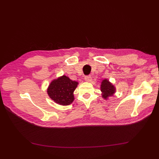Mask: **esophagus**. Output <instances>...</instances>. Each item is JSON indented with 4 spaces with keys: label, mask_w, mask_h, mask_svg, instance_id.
Listing matches in <instances>:
<instances>
[{
    "label": "esophagus",
    "mask_w": 159,
    "mask_h": 159,
    "mask_svg": "<svg viewBox=\"0 0 159 159\" xmlns=\"http://www.w3.org/2000/svg\"><path fill=\"white\" fill-rule=\"evenodd\" d=\"M85 80L88 82H89V81H91V75H86L85 76Z\"/></svg>",
    "instance_id": "34e87169"
}]
</instances>
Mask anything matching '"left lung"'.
Segmentation results:
<instances>
[{"mask_svg":"<svg viewBox=\"0 0 159 159\" xmlns=\"http://www.w3.org/2000/svg\"><path fill=\"white\" fill-rule=\"evenodd\" d=\"M101 91H102V97L106 99L109 96L113 95L115 92V88L107 80H104L101 85Z\"/></svg>","mask_w":159,"mask_h":159,"instance_id":"obj_1","label":"left lung"}]
</instances>
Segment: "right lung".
I'll list each match as a JSON object with an SVG mask.
<instances>
[{
    "instance_id": "1",
    "label": "right lung",
    "mask_w": 159,
    "mask_h": 159,
    "mask_svg": "<svg viewBox=\"0 0 159 159\" xmlns=\"http://www.w3.org/2000/svg\"><path fill=\"white\" fill-rule=\"evenodd\" d=\"M78 84L77 81L63 75L52 81L48 88V94L56 103L61 105H68L74 99V91Z\"/></svg>"
}]
</instances>
